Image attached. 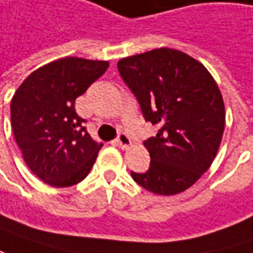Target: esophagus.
Wrapping results in <instances>:
<instances>
[{
    "label": "esophagus",
    "mask_w": 253,
    "mask_h": 253,
    "mask_svg": "<svg viewBox=\"0 0 253 253\" xmlns=\"http://www.w3.org/2000/svg\"><path fill=\"white\" fill-rule=\"evenodd\" d=\"M116 143H117V146L122 147V149H127V147L131 146V140H130V137L127 136L126 133H120V134L117 136V139H116Z\"/></svg>",
    "instance_id": "1"
}]
</instances>
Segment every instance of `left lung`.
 <instances>
[{"label": "left lung", "mask_w": 253, "mask_h": 253, "mask_svg": "<svg viewBox=\"0 0 253 253\" xmlns=\"http://www.w3.org/2000/svg\"><path fill=\"white\" fill-rule=\"evenodd\" d=\"M117 68L146 122L159 127L144 141L149 170L131 177L162 196L185 192L211 168L223 136L225 104L215 79L193 57L166 47L122 58Z\"/></svg>", "instance_id": "obj_1"}]
</instances>
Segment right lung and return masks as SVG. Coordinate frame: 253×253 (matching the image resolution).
<instances>
[{
	"mask_svg": "<svg viewBox=\"0 0 253 253\" xmlns=\"http://www.w3.org/2000/svg\"><path fill=\"white\" fill-rule=\"evenodd\" d=\"M109 61L64 57L33 71L11 100V126L24 162L44 183L67 187L90 173L103 143L91 139L76 98Z\"/></svg>",
	"mask_w": 253,
	"mask_h": 253,
	"instance_id": "add662e5",
	"label": "right lung"
}]
</instances>
